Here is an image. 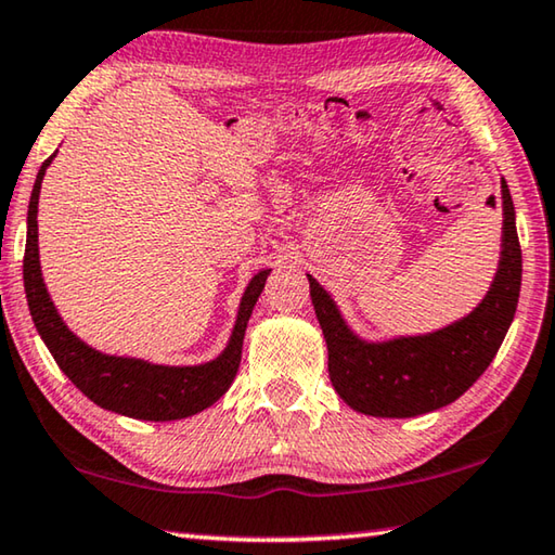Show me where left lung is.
<instances>
[{
    "label": "left lung",
    "mask_w": 555,
    "mask_h": 555,
    "mask_svg": "<svg viewBox=\"0 0 555 555\" xmlns=\"http://www.w3.org/2000/svg\"><path fill=\"white\" fill-rule=\"evenodd\" d=\"M502 202L504 241L492 289L469 317L435 334L386 344L361 341L344 324L332 297L310 278L312 305L330 349L332 386L353 411L415 417L457 401L485 374L514 320L521 289V245L504 179Z\"/></svg>",
    "instance_id": "obj_1"
}]
</instances>
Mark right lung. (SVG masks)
Listing matches in <instances>:
<instances>
[{
  "label": "right lung",
  "mask_w": 555,
  "mask_h": 555,
  "mask_svg": "<svg viewBox=\"0 0 555 555\" xmlns=\"http://www.w3.org/2000/svg\"><path fill=\"white\" fill-rule=\"evenodd\" d=\"M53 157H56V152L43 162L39 177H36L29 202V216H26L24 253L26 302H29L31 320L36 330H39L43 344L49 347L51 357L56 359L63 374L73 380V386L83 390L90 401L105 408V411L154 423L179 421V417L202 413L204 408L214 405L229 390L235 374H238L245 326H248L253 307H256L262 287H266L270 270H262L250 280V285L241 299L238 322H235L233 337L216 361L202 363V366H154V363L140 359L105 357V353L90 349L88 344L80 341L63 324L41 278L36 211H39L41 181Z\"/></svg>",
  "instance_id": "add662e5"
}]
</instances>
